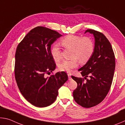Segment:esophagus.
<instances>
[{
    "mask_svg": "<svg viewBox=\"0 0 125 125\" xmlns=\"http://www.w3.org/2000/svg\"><path fill=\"white\" fill-rule=\"evenodd\" d=\"M68 79L69 80H71L72 79V78H71V74L70 73H68Z\"/></svg>",
    "mask_w": 125,
    "mask_h": 125,
    "instance_id": "esophagus-1",
    "label": "esophagus"
}]
</instances>
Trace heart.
I'll return each mask as SVG.
<instances>
[{"label":"heart","mask_w":125,"mask_h":125,"mask_svg":"<svg viewBox=\"0 0 125 125\" xmlns=\"http://www.w3.org/2000/svg\"><path fill=\"white\" fill-rule=\"evenodd\" d=\"M63 47L71 49L70 60H64L58 65L61 71L70 72L78 66V61L84 63L90 60L94 51V43L89 37L69 35L61 40ZM51 54L53 60L58 62L62 58V52L58 44H54L51 48Z\"/></svg>","instance_id":"heart-1"}]
</instances>
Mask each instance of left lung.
Listing matches in <instances>:
<instances>
[{
  "mask_svg": "<svg viewBox=\"0 0 125 125\" xmlns=\"http://www.w3.org/2000/svg\"><path fill=\"white\" fill-rule=\"evenodd\" d=\"M86 32L94 36V53L86 64L78 69L84 78L71 77L78 84L73 93L75 101L82 107L89 108L100 104L109 93L115 69V58L111 43L103 33L91 29L86 30Z\"/></svg>",
  "mask_w": 125,
  "mask_h": 125,
  "instance_id": "left-lung-1",
  "label": "left lung"
}]
</instances>
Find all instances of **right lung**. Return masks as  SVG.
I'll return each mask as SVG.
<instances>
[{"label":"right lung","mask_w":125,"mask_h":125,"mask_svg":"<svg viewBox=\"0 0 125 125\" xmlns=\"http://www.w3.org/2000/svg\"><path fill=\"white\" fill-rule=\"evenodd\" d=\"M62 36L53 30L37 26L17 47L14 69L17 85L23 96L35 106L46 107L53 103L58 89L68 80L64 72L46 77L56 68L51 45Z\"/></svg>","instance_id":"1"}]
</instances>
